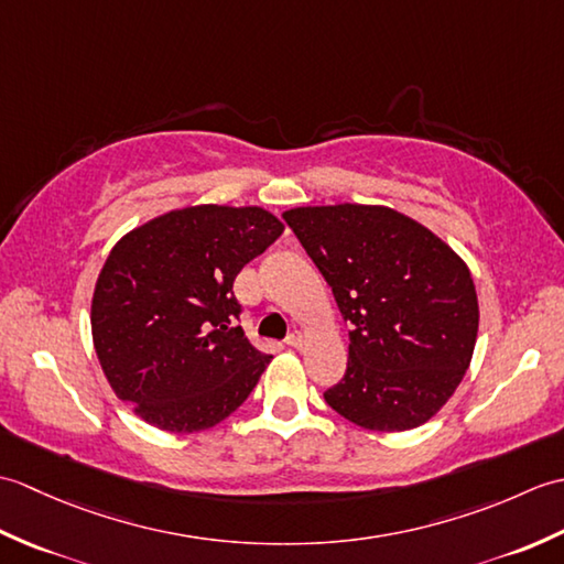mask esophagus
Returning a JSON list of instances; mask_svg holds the SVG:
<instances>
[{
    "mask_svg": "<svg viewBox=\"0 0 564 564\" xmlns=\"http://www.w3.org/2000/svg\"><path fill=\"white\" fill-rule=\"evenodd\" d=\"M285 344H289L291 349H301V346H303V334L301 332H291L289 339H285Z\"/></svg>",
    "mask_w": 564,
    "mask_h": 564,
    "instance_id": "34e87169",
    "label": "esophagus"
}]
</instances>
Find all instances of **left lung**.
I'll return each mask as SVG.
<instances>
[{"label":"left lung","instance_id":"left-lung-1","mask_svg":"<svg viewBox=\"0 0 564 564\" xmlns=\"http://www.w3.org/2000/svg\"><path fill=\"white\" fill-rule=\"evenodd\" d=\"M283 220L351 325L349 364L325 392L327 404L373 431L429 422L460 386L475 349L480 310L465 261L386 206L293 208Z\"/></svg>","mask_w":564,"mask_h":564}]
</instances>
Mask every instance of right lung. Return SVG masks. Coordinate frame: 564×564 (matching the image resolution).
Segmentation results:
<instances>
[{"label":"right lung","mask_w":564,"mask_h":564,"mask_svg":"<svg viewBox=\"0 0 564 564\" xmlns=\"http://www.w3.org/2000/svg\"><path fill=\"white\" fill-rule=\"evenodd\" d=\"M283 232L263 208L194 206L118 242L99 273L91 334L113 392L174 434L220 424L271 356L249 344L232 283Z\"/></svg>","instance_id":"add662e5"}]
</instances>
